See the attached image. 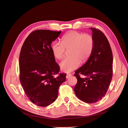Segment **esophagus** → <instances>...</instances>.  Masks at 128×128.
Listing matches in <instances>:
<instances>
[{"mask_svg": "<svg viewBox=\"0 0 128 128\" xmlns=\"http://www.w3.org/2000/svg\"><path fill=\"white\" fill-rule=\"evenodd\" d=\"M72 75V74H67L66 76V78H70Z\"/></svg>", "mask_w": 128, "mask_h": 128, "instance_id": "34e87169", "label": "esophagus"}]
</instances>
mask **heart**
<instances>
[{"label":"heart","mask_w":128,"mask_h":128,"mask_svg":"<svg viewBox=\"0 0 128 128\" xmlns=\"http://www.w3.org/2000/svg\"><path fill=\"white\" fill-rule=\"evenodd\" d=\"M61 43L54 42L51 51L56 58H63L66 50L70 51V58H65L60 62V70L65 72H70L77 68L80 64L89 58L94 46V39L89 34H83L71 31L61 38Z\"/></svg>","instance_id":"heart-1"}]
</instances>
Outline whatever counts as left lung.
Segmentation results:
<instances>
[{
	"label": "left lung",
	"mask_w": 128,
	"mask_h": 128,
	"mask_svg": "<svg viewBox=\"0 0 128 128\" xmlns=\"http://www.w3.org/2000/svg\"><path fill=\"white\" fill-rule=\"evenodd\" d=\"M94 46L86 62L75 71L77 83L74 88L77 97L88 103L98 102L108 89L112 76V53L104 33L91 28Z\"/></svg>",
	"instance_id": "obj_1"
}]
</instances>
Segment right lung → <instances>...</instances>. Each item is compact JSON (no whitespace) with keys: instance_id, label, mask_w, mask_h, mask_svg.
Here are the masks:
<instances>
[{"instance_id":"right-lung-1","label":"right lung","mask_w":128,"mask_h":128,"mask_svg":"<svg viewBox=\"0 0 128 128\" xmlns=\"http://www.w3.org/2000/svg\"><path fill=\"white\" fill-rule=\"evenodd\" d=\"M61 31L36 30L26 38L20 53V80L26 95L34 103L46 107L58 96L65 74H58L60 67L51 51V44ZM58 74L56 78L54 76Z\"/></svg>"}]
</instances>
